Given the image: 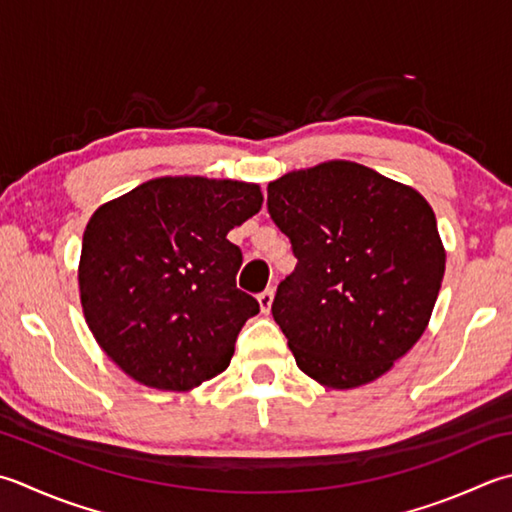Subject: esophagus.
Wrapping results in <instances>:
<instances>
[{
	"mask_svg": "<svg viewBox=\"0 0 512 512\" xmlns=\"http://www.w3.org/2000/svg\"><path fill=\"white\" fill-rule=\"evenodd\" d=\"M273 299H275V290L273 288H266V290H262V293L257 295V302H259V308H262V313H270Z\"/></svg>",
	"mask_w": 512,
	"mask_h": 512,
	"instance_id": "1",
	"label": "esophagus"
}]
</instances>
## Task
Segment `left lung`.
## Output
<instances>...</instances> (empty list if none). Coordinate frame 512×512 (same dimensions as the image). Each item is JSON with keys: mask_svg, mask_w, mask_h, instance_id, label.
Masks as SVG:
<instances>
[{"mask_svg": "<svg viewBox=\"0 0 512 512\" xmlns=\"http://www.w3.org/2000/svg\"><path fill=\"white\" fill-rule=\"evenodd\" d=\"M268 213L297 257L270 310L299 370L339 390L375 382L424 335L442 288L433 208L335 159L270 182Z\"/></svg>", "mask_w": 512, "mask_h": 512, "instance_id": "obj_1", "label": "left lung"}]
</instances>
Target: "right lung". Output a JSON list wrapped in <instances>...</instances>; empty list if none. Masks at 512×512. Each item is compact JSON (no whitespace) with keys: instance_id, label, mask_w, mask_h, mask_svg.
Instances as JSON below:
<instances>
[{"instance_id":"obj_1","label":"right lung","mask_w":512,"mask_h":512,"mask_svg":"<svg viewBox=\"0 0 512 512\" xmlns=\"http://www.w3.org/2000/svg\"><path fill=\"white\" fill-rule=\"evenodd\" d=\"M257 184L157 177L99 206L84 230L79 295L90 333L135 382L190 390L224 373L259 313L226 235L262 208Z\"/></svg>"}]
</instances>
